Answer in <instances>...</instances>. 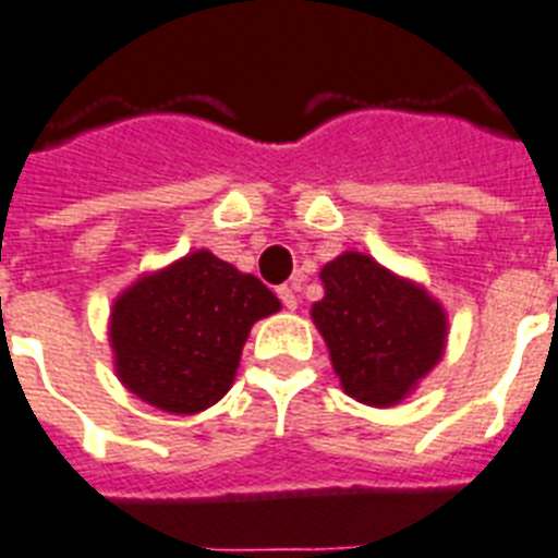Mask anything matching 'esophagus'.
Instances as JSON below:
<instances>
[{
    "mask_svg": "<svg viewBox=\"0 0 558 558\" xmlns=\"http://www.w3.org/2000/svg\"><path fill=\"white\" fill-rule=\"evenodd\" d=\"M278 298L283 301L287 310H298V303H301V298H298V287H280Z\"/></svg>",
    "mask_w": 558,
    "mask_h": 558,
    "instance_id": "1",
    "label": "esophagus"
}]
</instances>
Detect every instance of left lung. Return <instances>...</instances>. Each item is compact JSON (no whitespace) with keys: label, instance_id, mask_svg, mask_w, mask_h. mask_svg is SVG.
Here are the masks:
<instances>
[{"label":"left lung","instance_id":"obj_1","mask_svg":"<svg viewBox=\"0 0 558 558\" xmlns=\"http://www.w3.org/2000/svg\"><path fill=\"white\" fill-rule=\"evenodd\" d=\"M324 298L312 324L324 335L343 392L366 407H396L447 350V312L427 289L364 252L320 269Z\"/></svg>","mask_w":558,"mask_h":558}]
</instances>
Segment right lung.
<instances>
[{"mask_svg":"<svg viewBox=\"0 0 558 558\" xmlns=\"http://www.w3.org/2000/svg\"><path fill=\"white\" fill-rule=\"evenodd\" d=\"M280 301L208 248L140 275L108 318L114 373L129 392L174 415L208 410L232 389L252 326Z\"/></svg>","mask_w":558,"mask_h":558,"instance_id":"obj_1","label":"right lung"}]
</instances>
